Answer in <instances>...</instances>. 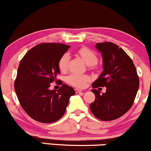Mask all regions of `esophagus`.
Wrapping results in <instances>:
<instances>
[{"instance_id": "esophagus-1", "label": "esophagus", "mask_w": 151, "mask_h": 151, "mask_svg": "<svg viewBox=\"0 0 151 151\" xmlns=\"http://www.w3.org/2000/svg\"><path fill=\"white\" fill-rule=\"evenodd\" d=\"M81 91H82V90H81V89H75V92L76 93H79V92H81Z\"/></svg>"}]
</instances>
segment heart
I'll use <instances>...</instances> for the list:
<instances>
[{
	"instance_id": "b5f03b06",
	"label": "heart",
	"mask_w": 151,
	"mask_h": 151,
	"mask_svg": "<svg viewBox=\"0 0 151 151\" xmlns=\"http://www.w3.org/2000/svg\"><path fill=\"white\" fill-rule=\"evenodd\" d=\"M77 53L84 62L89 65L90 68L94 69L96 67V64L98 62L97 55L89 48L86 47H83L78 50ZM70 56L68 53H65L62 55L59 60V69L62 72H67L68 70L69 62H70ZM91 80V78L87 74H70L66 78V81L70 85L77 88H83L86 86L87 83Z\"/></svg>"
}]
</instances>
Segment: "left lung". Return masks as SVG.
Returning <instances> with one entry per match:
<instances>
[{
  "instance_id": "1",
  "label": "left lung",
  "mask_w": 151,
  "mask_h": 151,
  "mask_svg": "<svg viewBox=\"0 0 151 151\" xmlns=\"http://www.w3.org/2000/svg\"><path fill=\"white\" fill-rule=\"evenodd\" d=\"M96 45L101 52L104 71L92 84L95 100L89 107L100 120H115L132 106L139 87V78L131 58L119 45L111 42ZM99 86H106L107 91L100 94L96 89Z\"/></svg>"
}]
</instances>
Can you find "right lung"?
<instances>
[{
	"mask_svg": "<svg viewBox=\"0 0 151 151\" xmlns=\"http://www.w3.org/2000/svg\"><path fill=\"white\" fill-rule=\"evenodd\" d=\"M70 47L62 43H40L29 50L20 62L15 91L22 108L34 120L45 124L58 121L65 114L70 96L75 94L72 87L62 81L58 90L50 89L51 83L58 81L59 60Z\"/></svg>",
	"mask_w": 151,
	"mask_h": 151,
	"instance_id": "1",
	"label": "right lung"
}]
</instances>
